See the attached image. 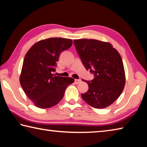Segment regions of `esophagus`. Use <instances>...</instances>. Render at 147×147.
Segmentation results:
<instances>
[{"instance_id": "obj_1", "label": "esophagus", "mask_w": 147, "mask_h": 147, "mask_svg": "<svg viewBox=\"0 0 147 147\" xmlns=\"http://www.w3.org/2000/svg\"><path fill=\"white\" fill-rule=\"evenodd\" d=\"M74 81H75L76 84H79L81 82V80H80V79H75Z\"/></svg>"}]
</instances>
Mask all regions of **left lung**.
Returning <instances> with one entry per match:
<instances>
[{
  "label": "left lung",
  "mask_w": 147,
  "mask_h": 147,
  "mask_svg": "<svg viewBox=\"0 0 147 147\" xmlns=\"http://www.w3.org/2000/svg\"><path fill=\"white\" fill-rule=\"evenodd\" d=\"M74 43L82 63L94 76L92 81H84L89 88L81 94L82 98L95 109L110 106L124 89L125 74L121 57L109 42L84 38L74 40Z\"/></svg>",
  "instance_id": "obj_1"
}]
</instances>
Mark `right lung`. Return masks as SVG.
Wrapping results in <instances>:
<instances>
[{"instance_id":"right-lung-1","label":"right lung","mask_w":147,"mask_h":147,"mask_svg":"<svg viewBox=\"0 0 147 147\" xmlns=\"http://www.w3.org/2000/svg\"><path fill=\"white\" fill-rule=\"evenodd\" d=\"M72 40L50 38L35 43L26 54L20 83L28 98L41 109L55 106L63 98L71 78L56 76L57 62L63 51L69 48Z\"/></svg>"}]
</instances>
